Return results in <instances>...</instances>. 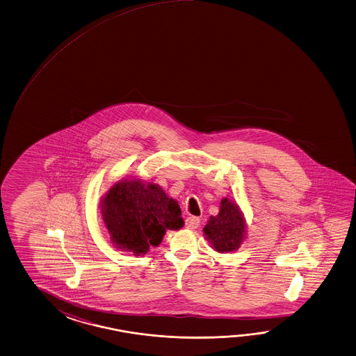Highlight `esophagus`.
I'll use <instances>...</instances> for the list:
<instances>
[{
	"mask_svg": "<svg viewBox=\"0 0 356 356\" xmlns=\"http://www.w3.org/2000/svg\"><path fill=\"white\" fill-rule=\"evenodd\" d=\"M201 225V220L198 217H188L186 220V227L188 229H195Z\"/></svg>",
	"mask_w": 356,
	"mask_h": 356,
	"instance_id": "1",
	"label": "esophagus"
}]
</instances>
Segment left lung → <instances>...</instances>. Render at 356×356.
I'll return each instance as SVG.
<instances>
[{"label": "left lung", "mask_w": 356, "mask_h": 356, "mask_svg": "<svg viewBox=\"0 0 356 356\" xmlns=\"http://www.w3.org/2000/svg\"><path fill=\"white\" fill-rule=\"evenodd\" d=\"M203 232L217 252L238 250L246 234V220L237 203L223 198L220 201V213L209 217Z\"/></svg>", "instance_id": "obj_1"}]
</instances>
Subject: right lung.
Listing matches in <instances>:
<instances>
[{
    "label": "right lung",
    "mask_w": 356,
    "mask_h": 356,
    "mask_svg": "<svg viewBox=\"0 0 356 356\" xmlns=\"http://www.w3.org/2000/svg\"><path fill=\"white\" fill-rule=\"evenodd\" d=\"M100 203L111 242L136 256L161 245L167 229L175 231L184 225L178 202L158 184L142 179L118 181Z\"/></svg>",
    "instance_id": "1"
}]
</instances>
